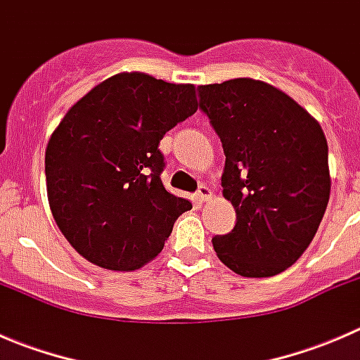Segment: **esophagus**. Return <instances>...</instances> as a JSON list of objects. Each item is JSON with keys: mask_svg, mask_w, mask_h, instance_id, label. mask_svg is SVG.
I'll return each instance as SVG.
<instances>
[{"mask_svg": "<svg viewBox=\"0 0 360 360\" xmlns=\"http://www.w3.org/2000/svg\"><path fill=\"white\" fill-rule=\"evenodd\" d=\"M195 198H197V200L200 202V203L205 202V200H209V198H210V190L205 186V184H202V186L198 188L197 193H195Z\"/></svg>", "mask_w": 360, "mask_h": 360, "instance_id": "obj_1", "label": "esophagus"}]
</instances>
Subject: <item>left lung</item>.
<instances>
[{
    "instance_id": "8db88e82",
    "label": "left lung",
    "mask_w": 360,
    "mask_h": 360,
    "mask_svg": "<svg viewBox=\"0 0 360 360\" xmlns=\"http://www.w3.org/2000/svg\"><path fill=\"white\" fill-rule=\"evenodd\" d=\"M200 110L223 144L221 186L237 223L212 238L242 277H271L314 240L331 191L328 141L314 116L264 82L235 78L198 86Z\"/></svg>"
}]
</instances>
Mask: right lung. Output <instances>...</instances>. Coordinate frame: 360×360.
<instances>
[{
    "mask_svg": "<svg viewBox=\"0 0 360 360\" xmlns=\"http://www.w3.org/2000/svg\"><path fill=\"white\" fill-rule=\"evenodd\" d=\"M197 108L193 85L120 72L66 112L46 146V193L59 230L90 263L141 268L191 209L163 186L158 144Z\"/></svg>",
    "mask_w": 360,
    "mask_h": 360,
    "instance_id": "add662e5",
    "label": "right lung"
}]
</instances>
